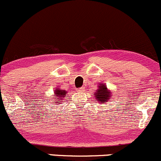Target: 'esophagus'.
Returning a JSON list of instances; mask_svg holds the SVG:
<instances>
[{
  "instance_id": "1",
  "label": "esophagus",
  "mask_w": 161,
  "mask_h": 161,
  "mask_svg": "<svg viewBox=\"0 0 161 161\" xmlns=\"http://www.w3.org/2000/svg\"><path fill=\"white\" fill-rule=\"evenodd\" d=\"M78 91H80V92H84V91H85V88H84V87L79 88Z\"/></svg>"
}]
</instances>
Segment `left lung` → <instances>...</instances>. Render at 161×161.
I'll use <instances>...</instances> for the list:
<instances>
[{
	"instance_id": "obj_1",
	"label": "left lung",
	"mask_w": 161,
	"mask_h": 161,
	"mask_svg": "<svg viewBox=\"0 0 161 161\" xmlns=\"http://www.w3.org/2000/svg\"><path fill=\"white\" fill-rule=\"evenodd\" d=\"M94 95L95 98H96L95 101L99 102L100 103H102L108 102L110 99L111 92L110 91H109L104 84H98V89L94 93Z\"/></svg>"
}]
</instances>
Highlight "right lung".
<instances>
[{
    "label": "right lung",
    "instance_id": "1",
    "mask_svg": "<svg viewBox=\"0 0 161 161\" xmlns=\"http://www.w3.org/2000/svg\"><path fill=\"white\" fill-rule=\"evenodd\" d=\"M66 94H67L66 91L60 89L59 87H57L56 91H54V97H53L52 99L53 103H54V101H57V103H61V101H59V102H58V101H62V100H63V98L66 97H65L66 96ZM58 99H60V100H58Z\"/></svg>",
    "mask_w": 161,
    "mask_h": 161
}]
</instances>
